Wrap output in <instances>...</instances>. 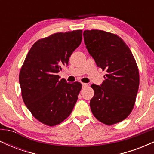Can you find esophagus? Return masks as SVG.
Wrapping results in <instances>:
<instances>
[{"instance_id":"1","label":"esophagus","mask_w":154,"mask_h":154,"mask_svg":"<svg viewBox=\"0 0 154 154\" xmlns=\"http://www.w3.org/2000/svg\"><path fill=\"white\" fill-rule=\"evenodd\" d=\"M82 88H86V87H88V85L87 84V83H82Z\"/></svg>"}]
</instances>
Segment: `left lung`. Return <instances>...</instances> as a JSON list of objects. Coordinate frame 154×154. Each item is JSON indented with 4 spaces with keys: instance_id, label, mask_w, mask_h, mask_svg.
<instances>
[{
    "instance_id": "left-lung-1",
    "label": "left lung",
    "mask_w": 154,
    "mask_h": 154,
    "mask_svg": "<svg viewBox=\"0 0 154 154\" xmlns=\"http://www.w3.org/2000/svg\"><path fill=\"white\" fill-rule=\"evenodd\" d=\"M88 53L106 71L100 85L93 84L90 106L93 115L108 125L120 122L133 109L139 88V71L131 51L117 35L92 29L83 32Z\"/></svg>"
}]
</instances>
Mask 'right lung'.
I'll use <instances>...</instances> for the list:
<instances>
[{
  "instance_id": "right-lung-1",
  "label": "right lung",
  "mask_w": 154,
  "mask_h": 154,
  "mask_svg": "<svg viewBox=\"0 0 154 154\" xmlns=\"http://www.w3.org/2000/svg\"><path fill=\"white\" fill-rule=\"evenodd\" d=\"M82 36V30H74L40 39L33 44L20 70L24 103L35 118L48 126L66 119L78 99L82 84L60 79L58 73L68 65Z\"/></svg>"
}]
</instances>
